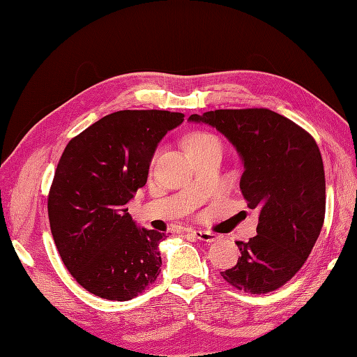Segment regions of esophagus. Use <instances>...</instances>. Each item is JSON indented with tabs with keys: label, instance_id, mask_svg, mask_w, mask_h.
Listing matches in <instances>:
<instances>
[{
	"label": "esophagus",
	"instance_id": "obj_1",
	"mask_svg": "<svg viewBox=\"0 0 357 357\" xmlns=\"http://www.w3.org/2000/svg\"><path fill=\"white\" fill-rule=\"evenodd\" d=\"M190 234L195 236L197 240L204 241V243H213V241H215V238H218V236H215L210 231H190Z\"/></svg>",
	"mask_w": 357,
	"mask_h": 357
}]
</instances>
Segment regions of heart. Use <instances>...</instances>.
Wrapping results in <instances>:
<instances>
[{
	"mask_svg": "<svg viewBox=\"0 0 357 357\" xmlns=\"http://www.w3.org/2000/svg\"><path fill=\"white\" fill-rule=\"evenodd\" d=\"M214 142H219V139L208 132L192 131L185 138V147L188 150V153H192V152H195V150L207 146L210 143H214Z\"/></svg>",
	"mask_w": 357,
	"mask_h": 357,
	"instance_id": "heart-1",
	"label": "heart"
}]
</instances>
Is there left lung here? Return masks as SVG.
<instances>
[{
  "label": "left lung",
  "mask_w": 357,
  "mask_h": 357,
  "mask_svg": "<svg viewBox=\"0 0 357 357\" xmlns=\"http://www.w3.org/2000/svg\"><path fill=\"white\" fill-rule=\"evenodd\" d=\"M189 121L215 128L234 144L244 164L241 192L248 208L259 210L257 235L236 241L241 256L222 277L256 295L284 286L305 264L325 220V169L314 138L268 109L214 110Z\"/></svg>",
  "instance_id": "1"
}]
</instances>
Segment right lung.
Here are the masks:
<instances>
[{
	"instance_id": "right-lung-1",
	"label": "right lung",
	"mask_w": 357,
	"mask_h": 357,
	"mask_svg": "<svg viewBox=\"0 0 357 357\" xmlns=\"http://www.w3.org/2000/svg\"><path fill=\"white\" fill-rule=\"evenodd\" d=\"M183 117L116 112L63 150L47 198L50 231L63 265L91 294L129 301L158 278L159 243L167 235L138 228L126 204L146 185L158 143Z\"/></svg>"
}]
</instances>
